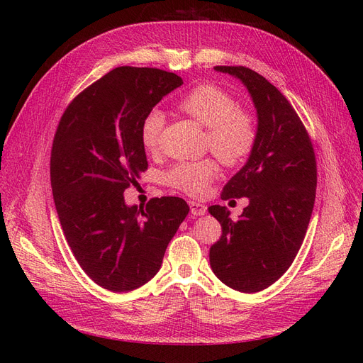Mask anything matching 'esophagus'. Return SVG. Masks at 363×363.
I'll use <instances>...</instances> for the list:
<instances>
[{
  "label": "esophagus",
  "instance_id": "34e87169",
  "mask_svg": "<svg viewBox=\"0 0 363 363\" xmlns=\"http://www.w3.org/2000/svg\"><path fill=\"white\" fill-rule=\"evenodd\" d=\"M189 207H191V213L194 216H201L207 212V206H204L201 203H196V201H189Z\"/></svg>",
  "mask_w": 363,
  "mask_h": 363
}]
</instances>
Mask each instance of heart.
<instances>
[{"label":"heart","mask_w":363,"mask_h":363,"mask_svg":"<svg viewBox=\"0 0 363 363\" xmlns=\"http://www.w3.org/2000/svg\"><path fill=\"white\" fill-rule=\"evenodd\" d=\"M177 108L206 127V147L227 167L244 163L256 147L257 125L248 112L239 108L233 95L215 84H199L184 94ZM164 115L155 108L140 124V142L148 152L159 148ZM218 164L212 159L179 162L164 172V183L192 196L204 194L218 177Z\"/></svg>","instance_id":"heart-1"}]
</instances>
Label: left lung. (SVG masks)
<instances>
[{"mask_svg":"<svg viewBox=\"0 0 363 363\" xmlns=\"http://www.w3.org/2000/svg\"><path fill=\"white\" fill-rule=\"evenodd\" d=\"M242 82L257 113V142L247 163L224 186L221 199L247 196L238 221L224 206L208 213L223 227L208 259L215 276L239 292H259L288 271L309 225L316 160L309 135L284 95L245 67H215Z\"/></svg>","mask_w":363,"mask_h":363,"instance_id":"left-lung-1","label":"left lung"}]
</instances>
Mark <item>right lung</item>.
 <instances>
[{
    "instance_id": "add662e5",
    "label": "right lung",
    "mask_w": 363,
    "mask_h": 363,
    "mask_svg": "<svg viewBox=\"0 0 363 363\" xmlns=\"http://www.w3.org/2000/svg\"><path fill=\"white\" fill-rule=\"evenodd\" d=\"M182 77L119 67L77 95L52 140L51 188L65 238L101 288L128 292L160 269L189 206L179 196L127 206L124 191L148 168L140 124Z\"/></svg>"
}]
</instances>
